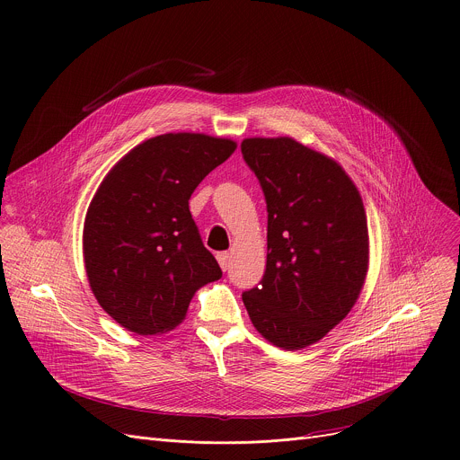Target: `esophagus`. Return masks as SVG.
<instances>
[{"label":"esophagus","mask_w":460,"mask_h":460,"mask_svg":"<svg viewBox=\"0 0 460 460\" xmlns=\"http://www.w3.org/2000/svg\"><path fill=\"white\" fill-rule=\"evenodd\" d=\"M217 260H218L222 270H227V269H229V263H231L229 252H218V254H217Z\"/></svg>","instance_id":"obj_1"}]
</instances>
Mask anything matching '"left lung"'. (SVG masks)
Masks as SVG:
<instances>
[{"label":"left lung","instance_id":"obj_1","mask_svg":"<svg viewBox=\"0 0 460 460\" xmlns=\"http://www.w3.org/2000/svg\"><path fill=\"white\" fill-rule=\"evenodd\" d=\"M242 153L269 213L265 274L242 294L243 305L274 347H311L363 290L370 261L363 199L338 161L292 137H249Z\"/></svg>","mask_w":460,"mask_h":460}]
</instances>
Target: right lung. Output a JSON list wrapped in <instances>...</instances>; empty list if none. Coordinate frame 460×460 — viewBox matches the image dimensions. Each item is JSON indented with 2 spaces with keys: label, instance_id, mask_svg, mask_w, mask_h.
Listing matches in <instances>:
<instances>
[{
  "label": "right lung",
  "instance_id": "right-lung-1",
  "mask_svg": "<svg viewBox=\"0 0 460 460\" xmlns=\"http://www.w3.org/2000/svg\"><path fill=\"white\" fill-rule=\"evenodd\" d=\"M236 149L206 133L151 137L115 163L83 227L90 288L106 314L140 336L179 327L195 292L220 279L190 213L195 188Z\"/></svg>",
  "mask_w": 460,
  "mask_h": 460
}]
</instances>
